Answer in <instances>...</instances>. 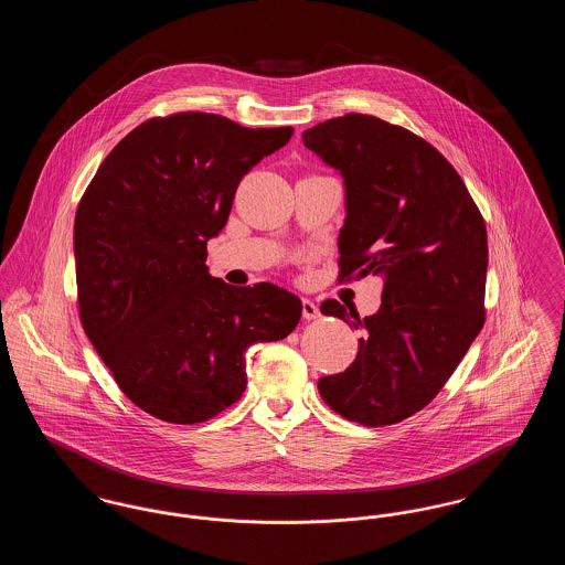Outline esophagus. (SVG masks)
Wrapping results in <instances>:
<instances>
[{"label":"esophagus","mask_w":565,"mask_h":565,"mask_svg":"<svg viewBox=\"0 0 565 565\" xmlns=\"http://www.w3.org/2000/svg\"><path fill=\"white\" fill-rule=\"evenodd\" d=\"M302 318H305V320H316V318H320L318 305H316L313 300H309V298H302Z\"/></svg>","instance_id":"34e87169"}]
</instances>
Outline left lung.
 I'll return each instance as SVG.
<instances>
[{"instance_id": "left-lung-1", "label": "left lung", "mask_w": 565, "mask_h": 565, "mask_svg": "<svg viewBox=\"0 0 565 565\" xmlns=\"http://www.w3.org/2000/svg\"><path fill=\"white\" fill-rule=\"evenodd\" d=\"M302 141L345 184L339 279L383 277L381 307L364 320L323 300V316L353 317L364 337L350 369L318 390L350 422L392 426L431 403L483 328V215L434 146L376 116L326 120Z\"/></svg>"}]
</instances>
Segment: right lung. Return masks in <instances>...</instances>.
<instances>
[{
    "label": "right lung",
    "mask_w": 565,
    "mask_h": 565,
    "mask_svg": "<svg viewBox=\"0 0 565 565\" xmlns=\"http://www.w3.org/2000/svg\"><path fill=\"white\" fill-rule=\"evenodd\" d=\"M292 134L205 111L150 118L116 143L82 196V328L122 394L162 422L201 424L237 403L247 348L286 339L300 320L292 292L235 288L205 265L243 175Z\"/></svg>",
    "instance_id": "right-lung-1"
}]
</instances>
